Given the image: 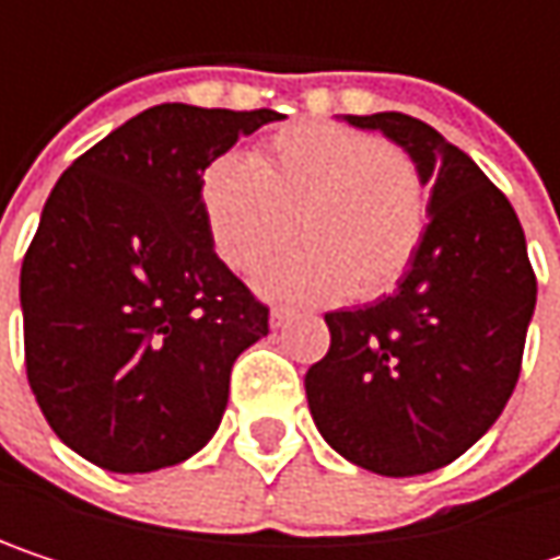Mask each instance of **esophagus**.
I'll list each match as a JSON object with an SVG mask.
<instances>
[{"mask_svg":"<svg viewBox=\"0 0 560 560\" xmlns=\"http://www.w3.org/2000/svg\"><path fill=\"white\" fill-rule=\"evenodd\" d=\"M291 317H294V314H291L288 307H272V314H269V324H272V327L279 330V327H284V324H288Z\"/></svg>","mask_w":560,"mask_h":560,"instance_id":"esophagus-1","label":"esophagus"}]
</instances>
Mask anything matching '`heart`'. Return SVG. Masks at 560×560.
<instances>
[{
	"label": "heart",
	"instance_id": "1",
	"mask_svg": "<svg viewBox=\"0 0 560 560\" xmlns=\"http://www.w3.org/2000/svg\"><path fill=\"white\" fill-rule=\"evenodd\" d=\"M210 243L230 269H256L298 233V253L262 269L272 298H376L411 266L428 207L418 165L389 142L334 122L281 129L256 155L226 152L200 174Z\"/></svg>",
	"mask_w": 560,
	"mask_h": 560
}]
</instances>
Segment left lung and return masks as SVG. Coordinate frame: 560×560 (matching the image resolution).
Returning a JSON list of instances; mask_svg holds the SVG:
<instances>
[{"instance_id": "1", "label": "left lung", "mask_w": 560, "mask_h": 560, "mask_svg": "<svg viewBox=\"0 0 560 560\" xmlns=\"http://www.w3.org/2000/svg\"><path fill=\"white\" fill-rule=\"evenodd\" d=\"M383 132L431 187L428 226L395 291L324 314L330 350L304 376L320 438L350 464L418 477L470 451L518 383L535 272L512 203L428 122L343 116Z\"/></svg>"}]
</instances>
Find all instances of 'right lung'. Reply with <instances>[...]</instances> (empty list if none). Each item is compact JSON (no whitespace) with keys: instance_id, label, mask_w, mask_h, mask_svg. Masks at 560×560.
<instances>
[{"instance_id":"add662e5","label":"right lung","mask_w":560,"mask_h":560,"mask_svg":"<svg viewBox=\"0 0 560 560\" xmlns=\"http://www.w3.org/2000/svg\"><path fill=\"white\" fill-rule=\"evenodd\" d=\"M276 109L152 106L60 174L22 262L25 370L55 434L113 474L194 457L269 307L217 256L200 174Z\"/></svg>"}]
</instances>
